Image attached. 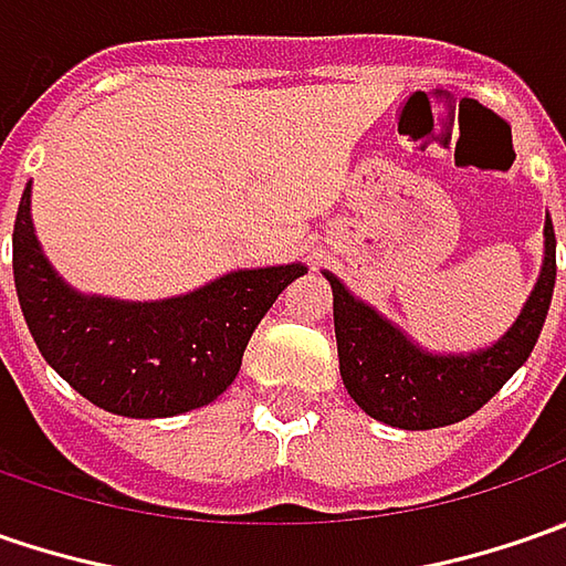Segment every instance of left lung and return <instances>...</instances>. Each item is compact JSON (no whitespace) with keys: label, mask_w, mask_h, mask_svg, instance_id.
Returning <instances> with one entry per match:
<instances>
[{"label":"left lung","mask_w":566,"mask_h":566,"mask_svg":"<svg viewBox=\"0 0 566 566\" xmlns=\"http://www.w3.org/2000/svg\"><path fill=\"white\" fill-rule=\"evenodd\" d=\"M555 227L545 217V261L538 283L513 327L489 349L441 356L409 339L397 324L349 293L324 271L334 290L339 375L349 397L384 424L428 431L469 419L530 359L555 293Z\"/></svg>","instance_id":"obj_1"}]
</instances>
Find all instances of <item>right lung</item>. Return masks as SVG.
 <instances>
[{
  "label": "right lung",
  "mask_w": 566,
  "mask_h": 566,
  "mask_svg": "<svg viewBox=\"0 0 566 566\" xmlns=\"http://www.w3.org/2000/svg\"><path fill=\"white\" fill-rule=\"evenodd\" d=\"M14 290L40 356L81 397L128 419H166L213 402L276 295L305 264L232 271L160 302H122L72 290L33 235L31 186L11 232Z\"/></svg>",
  "instance_id": "1"
}]
</instances>
